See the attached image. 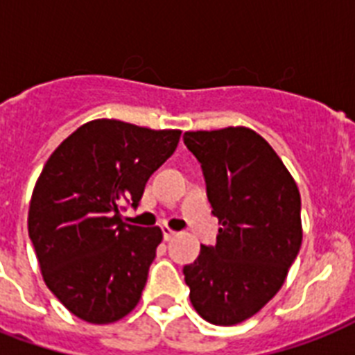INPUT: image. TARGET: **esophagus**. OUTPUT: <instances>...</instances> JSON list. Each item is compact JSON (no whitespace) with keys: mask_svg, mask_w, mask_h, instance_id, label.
<instances>
[{"mask_svg":"<svg viewBox=\"0 0 355 355\" xmlns=\"http://www.w3.org/2000/svg\"><path fill=\"white\" fill-rule=\"evenodd\" d=\"M162 232H164V239H166V241H171L173 237L177 236V232H175V230H171V228L167 227V225H164V227H162Z\"/></svg>","mask_w":355,"mask_h":355,"instance_id":"1","label":"esophagus"}]
</instances>
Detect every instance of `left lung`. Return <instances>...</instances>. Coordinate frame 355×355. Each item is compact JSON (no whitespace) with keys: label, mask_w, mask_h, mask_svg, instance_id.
Wrapping results in <instances>:
<instances>
[{"label":"left lung","mask_w":355,"mask_h":355,"mask_svg":"<svg viewBox=\"0 0 355 355\" xmlns=\"http://www.w3.org/2000/svg\"><path fill=\"white\" fill-rule=\"evenodd\" d=\"M219 219L216 247L184 267L189 300L205 320L234 326L256 315L287 278L302 245L300 193L280 156L247 127L188 130Z\"/></svg>","instance_id":"1"}]
</instances>
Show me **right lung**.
<instances>
[{"instance_id": "add662e5", "label": "right lung", "mask_w": 355, "mask_h": 355, "mask_svg": "<svg viewBox=\"0 0 355 355\" xmlns=\"http://www.w3.org/2000/svg\"><path fill=\"white\" fill-rule=\"evenodd\" d=\"M180 134L94 119L47 158L27 227L42 278L75 317L110 324L138 306L162 230L125 223L121 205L138 206Z\"/></svg>"}]
</instances>
